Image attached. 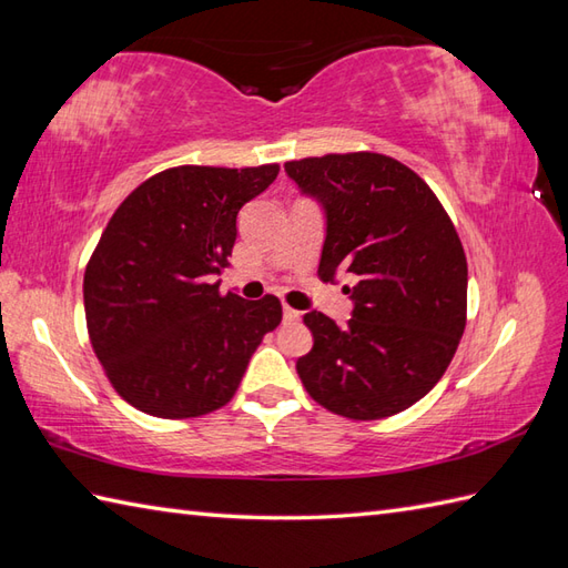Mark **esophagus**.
<instances>
[{
    "instance_id": "1",
    "label": "esophagus",
    "mask_w": 568,
    "mask_h": 568,
    "mask_svg": "<svg viewBox=\"0 0 568 568\" xmlns=\"http://www.w3.org/2000/svg\"><path fill=\"white\" fill-rule=\"evenodd\" d=\"M283 317H285V322H295V320H300V312L293 310L291 305H285L283 307Z\"/></svg>"
}]
</instances>
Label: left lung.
I'll list each match as a JSON object with an SVG mask.
<instances>
[{
	"mask_svg": "<svg viewBox=\"0 0 568 568\" xmlns=\"http://www.w3.org/2000/svg\"><path fill=\"white\" fill-rule=\"evenodd\" d=\"M327 214L317 275L356 277L344 327L303 317L315 346L297 376L315 403L348 419H383L422 400L449 368L466 327V253L449 214L415 171L383 153L287 161Z\"/></svg>",
	"mask_w": 568,
	"mask_h": 568,
	"instance_id": "1",
	"label": "left lung"
}]
</instances>
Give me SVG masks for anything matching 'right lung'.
<instances>
[{"label": "right lung", "mask_w": 568, "mask_h": 568, "mask_svg": "<svg viewBox=\"0 0 568 568\" xmlns=\"http://www.w3.org/2000/svg\"><path fill=\"white\" fill-rule=\"evenodd\" d=\"M281 165H178L119 204L84 268V320L94 356L129 405L187 419L232 400L281 300L220 293L236 216Z\"/></svg>", "instance_id": "right-lung-1"}]
</instances>
